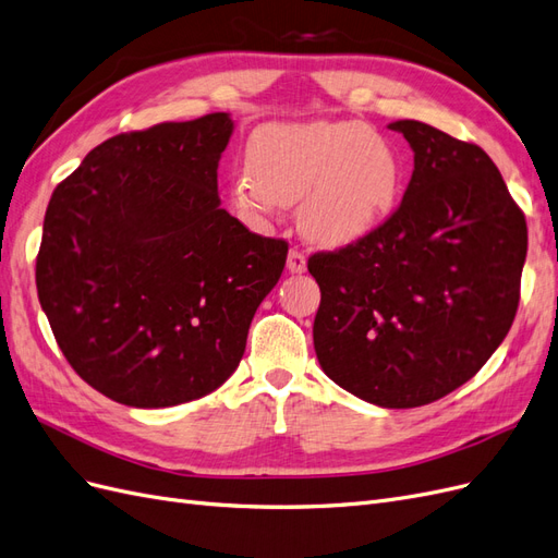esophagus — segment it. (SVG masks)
Listing matches in <instances>:
<instances>
[{"mask_svg": "<svg viewBox=\"0 0 558 558\" xmlns=\"http://www.w3.org/2000/svg\"><path fill=\"white\" fill-rule=\"evenodd\" d=\"M286 267H289L291 275H302L307 272V256L298 248L289 251V260H286Z\"/></svg>", "mask_w": 558, "mask_h": 558, "instance_id": "34e87169", "label": "esophagus"}]
</instances>
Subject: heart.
<instances>
[{"mask_svg":"<svg viewBox=\"0 0 558 558\" xmlns=\"http://www.w3.org/2000/svg\"><path fill=\"white\" fill-rule=\"evenodd\" d=\"M402 193L398 146L359 121L263 125L248 142L246 170L228 183L230 205L246 218H267L300 198V230L326 246L379 230Z\"/></svg>","mask_w":558,"mask_h":558,"instance_id":"1","label":"heart"}]
</instances>
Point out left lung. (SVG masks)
<instances>
[{
  "label": "left lung",
  "instance_id": "obj_1",
  "mask_svg": "<svg viewBox=\"0 0 558 558\" xmlns=\"http://www.w3.org/2000/svg\"><path fill=\"white\" fill-rule=\"evenodd\" d=\"M396 214L365 240L314 253V349L324 373L379 408H421L480 373L508 335L529 230L477 144L418 121Z\"/></svg>",
  "mask_w": 558,
  "mask_h": 558
}]
</instances>
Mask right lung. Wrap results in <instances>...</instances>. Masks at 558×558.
<instances>
[{
	"label": "right lung",
	"instance_id": "obj_1",
	"mask_svg": "<svg viewBox=\"0 0 558 558\" xmlns=\"http://www.w3.org/2000/svg\"><path fill=\"white\" fill-rule=\"evenodd\" d=\"M230 113L116 134L48 202L37 291L58 347L95 391L158 410L216 391L289 244L221 209Z\"/></svg>",
	"mask_w": 558,
	"mask_h": 558
}]
</instances>
